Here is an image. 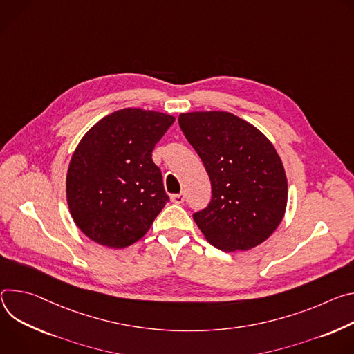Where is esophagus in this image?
I'll list each match as a JSON object with an SVG mask.
<instances>
[{
	"mask_svg": "<svg viewBox=\"0 0 354 354\" xmlns=\"http://www.w3.org/2000/svg\"><path fill=\"white\" fill-rule=\"evenodd\" d=\"M170 200H171V203H174V204H183V203L185 201V195H184L183 192H180V194H171V195H170Z\"/></svg>",
	"mask_w": 354,
	"mask_h": 354,
	"instance_id": "34e87169",
	"label": "esophagus"
}]
</instances>
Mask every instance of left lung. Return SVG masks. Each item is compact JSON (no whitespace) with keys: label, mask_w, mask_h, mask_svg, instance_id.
<instances>
[{"label":"left lung","mask_w":354,"mask_h":354,"mask_svg":"<svg viewBox=\"0 0 354 354\" xmlns=\"http://www.w3.org/2000/svg\"><path fill=\"white\" fill-rule=\"evenodd\" d=\"M178 125L211 180V203L192 215L207 241L223 252L263 243L280 225L288 195L271 142L230 112L181 113Z\"/></svg>","instance_id":"left-lung-1"}]
</instances>
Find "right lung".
<instances>
[{
	"label": "right lung",
	"instance_id": "add662e5",
	"mask_svg": "<svg viewBox=\"0 0 354 354\" xmlns=\"http://www.w3.org/2000/svg\"><path fill=\"white\" fill-rule=\"evenodd\" d=\"M174 116L125 108L97 122L73 153L67 204L87 238L122 249L138 242L169 201L151 151Z\"/></svg>",
	"mask_w": 354,
	"mask_h": 354
}]
</instances>
